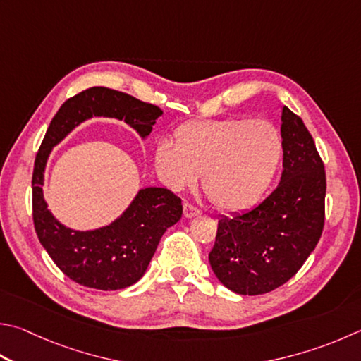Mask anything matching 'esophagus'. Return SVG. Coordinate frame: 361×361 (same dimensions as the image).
Wrapping results in <instances>:
<instances>
[{"label": "esophagus", "instance_id": "1", "mask_svg": "<svg viewBox=\"0 0 361 361\" xmlns=\"http://www.w3.org/2000/svg\"><path fill=\"white\" fill-rule=\"evenodd\" d=\"M183 213H185L186 218H194V216H199L200 214V209L197 207H194L192 203L186 202L185 205H183Z\"/></svg>", "mask_w": 361, "mask_h": 361}]
</instances>
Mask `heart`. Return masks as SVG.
I'll list each match as a JSON object with an SVG mask.
<instances>
[{"mask_svg": "<svg viewBox=\"0 0 361 361\" xmlns=\"http://www.w3.org/2000/svg\"><path fill=\"white\" fill-rule=\"evenodd\" d=\"M284 156L279 129L267 120H195L175 129L173 143L161 140L154 169L175 189L202 188L214 207L240 212L257 203L273 185Z\"/></svg>", "mask_w": 361, "mask_h": 361, "instance_id": "1", "label": "heart"}]
</instances>
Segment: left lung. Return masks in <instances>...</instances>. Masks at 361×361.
Listing matches in <instances>:
<instances>
[{"mask_svg":"<svg viewBox=\"0 0 361 361\" xmlns=\"http://www.w3.org/2000/svg\"><path fill=\"white\" fill-rule=\"evenodd\" d=\"M283 175L259 205L218 222L209 265L227 289L268 293L295 276L319 243L325 222L324 162L303 120L283 107Z\"/></svg>","mask_w":361,"mask_h":361,"instance_id":"1","label":"left lung"}]
</instances>
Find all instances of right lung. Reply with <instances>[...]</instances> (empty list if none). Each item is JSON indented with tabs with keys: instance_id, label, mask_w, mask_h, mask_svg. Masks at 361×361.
I'll use <instances>...</instances> for the list:
<instances>
[{
	"instance_id": "obj_1",
	"label": "right lung",
	"mask_w": 361,
	"mask_h": 361,
	"mask_svg": "<svg viewBox=\"0 0 361 361\" xmlns=\"http://www.w3.org/2000/svg\"><path fill=\"white\" fill-rule=\"evenodd\" d=\"M161 115L162 110L153 104L93 87L69 97L45 133L32 170V221L51 260L77 284L97 290H120L135 284L145 274L164 232L180 221L183 205L166 188H145L112 224L96 231H72L55 219L44 200V170L51 148L91 116L124 120L145 139Z\"/></svg>"
}]
</instances>
